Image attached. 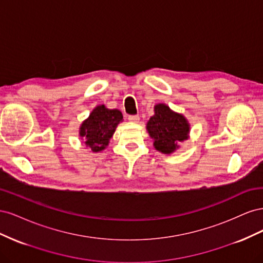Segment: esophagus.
I'll use <instances>...</instances> for the list:
<instances>
[{"label": "esophagus", "instance_id": "34e87169", "mask_svg": "<svg viewBox=\"0 0 263 263\" xmlns=\"http://www.w3.org/2000/svg\"><path fill=\"white\" fill-rule=\"evenodd\" d=\"M128 121L130 123H138L139 122V116L138 115H129L128 116Z\"/></svg>", "mask_w": 263, "mask_h": 263}]
</instances>
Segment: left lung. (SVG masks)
<instances>
[{"label": "left lung", "mask_w": 263, "mask_h": 263, "mask_svg": "<svg viewBox=\"0 0 263 263\" xmlns=\"http://www.w3.org/2000/svg\"><path fill=\"white\" fill-rule=\"evenodd\" d=\"M154 109L155 115L149 118L146 129L155 149L171 155L180 148V142L189 139L191 125L184 115L174 112L164 103L156 104Z\"/></svg>", "instance_id": "8db88e82"}]
</instances>
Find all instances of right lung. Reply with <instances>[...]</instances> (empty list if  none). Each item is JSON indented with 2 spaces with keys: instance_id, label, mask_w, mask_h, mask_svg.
<instances>
[{
  "instance_id": "right-lung-1",
  "label": "right lung",
  "mask_w": 263,
  "mask_h": 263,
  "mask_svg": "<svg viewBox=\"0 0 263 263\" xmlns=\"http://www.w3.org/2000/svg\"><path fill=\"white\" fill-rule=\"evenodd\" d=\"M121 122H123L121 110L109 109L104 104L98 105L80 125L79 137L93 153H100L108 146Z\"/></svg>"
}]
</instances>
